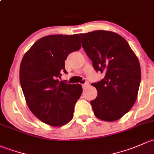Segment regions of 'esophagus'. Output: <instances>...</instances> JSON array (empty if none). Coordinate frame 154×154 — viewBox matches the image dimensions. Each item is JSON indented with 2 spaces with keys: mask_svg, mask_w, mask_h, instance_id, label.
Masks as SVG:
<instances>
[{
  "mask_svg": "<svg viewBox=\"0 0 154 154\" xmlns=\"http://www.w3.org/2000/svg\"><path fill=\"white\" fill-rule=\"evenodd\" d=\"M88 85H89V83H88V82H85V84H83V85H82V88H86L87 86H88Z\"/></svg>",
  "mask_w": 154,
  "mask_h": 154,
  "instance_id": "1",
  "label": "esophagus"
}]
</instances>
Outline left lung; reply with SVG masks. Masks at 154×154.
Wrapping results in <instances>:
<instances>
[{
	"instance_id": "left-lung-1",
	"label": "left lung",
	"mask_w": 154,
	"mask_h": 154,
	"mask_svg": "<svg viewBox=\"0 0 154 154\" xmlns=\"http://www.w3.org/2000/svg\"><path fill=\"white\" fill-rule=\"evenodd\" d=\"M80 36L94 69L104 75L100 82L92 84L98 92L90 101L95 116L103 121H116L137 99L141 81L139 60L128 42L117 33L96 30Z\"/></svg>"
}]
</instances>
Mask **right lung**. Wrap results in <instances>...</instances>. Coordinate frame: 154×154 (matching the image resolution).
Masks as SVG:
<instances>
[{
    "mask_svg": "<svg viewBox=\"0 0 154 154\" xmlns=\"http://www.w3.org/2000/svg\"><path fill=\"white\" fill-rule=\"evenodd\" d=\"M80 49L78 34L52 35L38 40L22 58L20 82L26 102L45 124L62 126L73 117L82 87L58 79L62 72L66 73L64 61L68 55Z\"/></svg>",
    "mask_w": 154,
    "mask_h": 154,
    "instance_id": "right-lung-1",
    "label": "right lung"
}]
</instances>
